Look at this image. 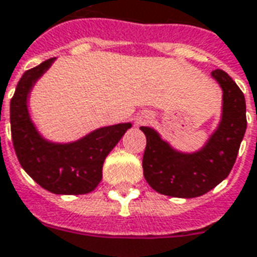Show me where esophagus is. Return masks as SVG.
<instances>
[{"label":"esophagus","mask_w":257,"mask_h":257,"mask_svg":"<svg viewBox=\"0 0 257 257\" xmlns=\"http://www.w3.org/2000/svg\"><path fill=\"white\" fill-rule=\"evenodd\" d=\"M150 119H151L150 114L145 111V112H140V114L136 115V118H135V122H136V125H145V123L149 122Z\"/></svg>","instance_id":"obj_1"}]
</instances>
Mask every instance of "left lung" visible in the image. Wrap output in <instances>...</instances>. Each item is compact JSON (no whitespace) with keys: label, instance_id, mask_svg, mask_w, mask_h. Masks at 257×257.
<instances>
[{"label":"left lung","instance_id":"obj_1","mask_svg":"<svg viewBox=\"0 0 257 257\" xmlns=\"http://www.w3.org/2000/svg\"><path fill=\"white\" fill-rule=\"evenodd\" d=\"M223 90V108L219 126L202 149L182 153L161 139L156 131L140 126L146 135L143 175L157 193L194 198L204 195L228 176L237 160L246 131V104L242 90L223 70L212 71Z\"/></svg>","mask_w":257,"mask_h":257}]
</instances>
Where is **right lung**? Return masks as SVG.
<instances>
[{"mask_svg":"<svg viewBox=\"0 0 257 257\" xmlns=\"http://www.w3.org/2000/svg\"><path fill=\"white\" fill-rule=\"evenodd\" d=\"M55 58L27 70L11 100V132L20 165L33 180L53 194L78 195L93 191L101 180L103 162L132 123H117L90 132L71 143L44 139L33 123L27 99L37 79Z\"/></svg>","mask_w":257,"mask_h":257,"instance_id":"obj_1","label":"right lung"}]
</instances>
